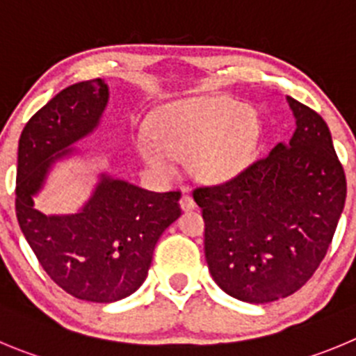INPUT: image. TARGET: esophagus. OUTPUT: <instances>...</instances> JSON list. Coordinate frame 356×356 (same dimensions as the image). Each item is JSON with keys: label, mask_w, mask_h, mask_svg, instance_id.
<instances>
[{"label": "esophagus", "mask_w": 356, "mask_h": 356, "mask_svg": "<svg viewBox=\"0 0 356 356\" xmlns=\"http://www.w3.org/2000/svg\"><path fill=\"white\" fill-rule=\"evenodd\" d=\"M180 206H181V209H185V211H188V209H194L195 208V201H194V197H192L191 194H188L187 191L184 192V195H181V199H180Z\"/></svg>", "instance_id": "esophagus-1"}]
</instances>
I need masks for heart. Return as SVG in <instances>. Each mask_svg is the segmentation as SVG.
I'll return each mask as SVG.
<instances>
[{"label":"heart","instance_id":"obj_1","mask_svg":"<svg viewBox=\"0 0 356 356\" xmlns=\"http://www.w3.org/2000/svg\"><path fill=\"white\" fill-rule=\"evenodd\" d=\"M259 117L250 106L227 97H201L169 108L155 127L157 145L143 148L145 157L157 165L168 157L192 154L195 172L220 178L241 168L259 141Z\"/></svg>","mask_w":356,"mask_h":356}]
</instances>
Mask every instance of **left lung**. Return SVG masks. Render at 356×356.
I'll return each mask as SVG.
<instances>
[{"instance_id":"obj_1","label":"left lung","mask_w":356,"mask_h":356,"mask_svg":"<svg viewBox=\"0 0 356 356\" xmlns=\"http://www.w3.org/2000/svg\"><path fill=\"white\" fill-rule=\"evenodd\" d=\"M297 129L231 180L199 185L204 255L229 296L266 304L302 289L327 255L346 201V175L323 118L286 97Z\"/></svg>"}]
</instances>
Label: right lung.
I'll use <instances>...</instances> for the list:
<instances>
[{"label": "right lung", "instance_id": "right-lung-1", "mask_svg": "<svg viewBox=\"0 0 356 356\" xmlns=\"http://www.w3.org/2000/svg\"><path fill=\"white\" fill-rule=\"evenodd\" d=\"M108 101L101 79L60 90L36 111L19 140L15 213L20 231L57 286L89 302H115L141 286L162 232L180 216V191L150 192L101 178L76 215L45 216L33 208L50 165L87 136Z\"/></svg>", "mask_w": 356, "mask_h": 356}]
</instances>
